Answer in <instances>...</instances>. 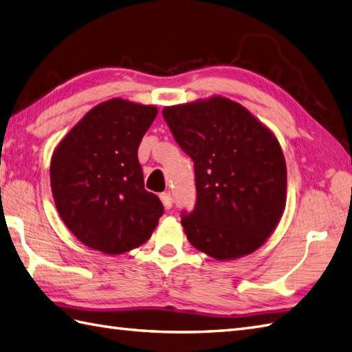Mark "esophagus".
I'll return each instance as SVG.
<instances>
[{
    "label": "esophagus",
    "mask_w": 352,
    "mask_h": 352,
    "mask_svg": "<svg viewBox=\"0 0 352 352\" xmlns=\"http://www.w3.org/2000/svg\"><path fill=\"white\" fill-rule=\"evenodd\" d=\"M160 199L162 201V205L166 209H170L171 206H173V199H171V194L170 192H162L160 194Z\"/></svg>",
    "instance_id": "34e87169"
}]
</instances>
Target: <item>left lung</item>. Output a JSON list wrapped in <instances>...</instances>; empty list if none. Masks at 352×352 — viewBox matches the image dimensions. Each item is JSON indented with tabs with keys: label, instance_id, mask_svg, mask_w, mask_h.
I'll use <instances>...</instances> for the list:
<instances>
[{
	"label": "left lung",
	"instance_id": "left-lung-1",
	"mask_svg": "<svg viewBox=\"0 0 352 352\" xmlns=\"http://www.w3.org/2000/svg\"><path fill=\"white\" fill-rule=\"evenodd\" d=\"M162 116L194 162L197 201L181 220L191 245L217 261L253 253L286 206L278 140L247 108L223 96L166 107Z\"/></svg>",
	"mask_w": 352,
	"mask_h": 352
}]
</instances>
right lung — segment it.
Returning a JSON list of instances; mask_svg holds the SVG:
<instances>
[{
    "instance_id": "obj_1",
    "label": "right lung",
    "mask_w": 352,
    "mask_h": 352,
    "mask_svg": "<svg viewBox=\"0 0 352 352\" xmlns=\"http://www.w3.org/2000/svg\"><path fill=\"white\" fill-rule=\"evenodd\" d=\"M158 108L113 98L85 114L51 160V190L66 228L105 254H122L151 238L164 214L144 190L138 146Z\"/></svg>"
}]
</instances>
